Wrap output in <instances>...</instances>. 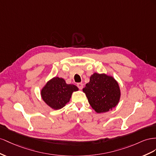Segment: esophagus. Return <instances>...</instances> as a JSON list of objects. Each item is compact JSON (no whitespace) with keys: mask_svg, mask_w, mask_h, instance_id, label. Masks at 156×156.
Listing matches in <instances>:
<instances>
[{"mask_svg":"<svg viewBox=\"0 0 156 156\" xmlns=\"http://www.w3.org/2000/svg\"><path fill=\"white\" fill-rule=\"evenodd\" d=\"M77 87L80 89V90H82V88L83 87V85L82 83H77Z\"/></svg>","mask_w":156,"mask_h":156,"instance_id":"1","label":"esophagus"}]
</instances>
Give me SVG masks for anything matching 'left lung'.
<instances>
[{
  "label": "left lung",
  "mask_w": 156,
  "mask_h": 156,
  "mask_svg": "<svg viewBox=\"0 0 156 156\" xmlns=\"http://www.w3.org/2000/svg\"><path fill=\"white\" fill-rule=\"evenodd\" d=\"M88 102L97 113L108 112L114 108L120 98L118 82L112 76L105 74L94 73L90 82L83 89Z\"/></svg>",
  "instance_id": "obj_1"
}]
</instances>
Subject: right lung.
I'll return each mask as SVG.
<instances>
[{"mask_svg":"<svg viewBox=\"0 0 156 156\" xmlns=\"http://www.w3.org/2000/svg\"><path fill=\"white\" fill-rule=\"evenodd\" d=\"M78 88L73 84L66 83L65 80L55 77L49 81L41 91L44 101L51 108L61 109L69 103L74 91Z\"/></svg>","mask_w":156,"mask_h":156,"instance_id":"obj_1","label":"right lung"}]
</instances>
